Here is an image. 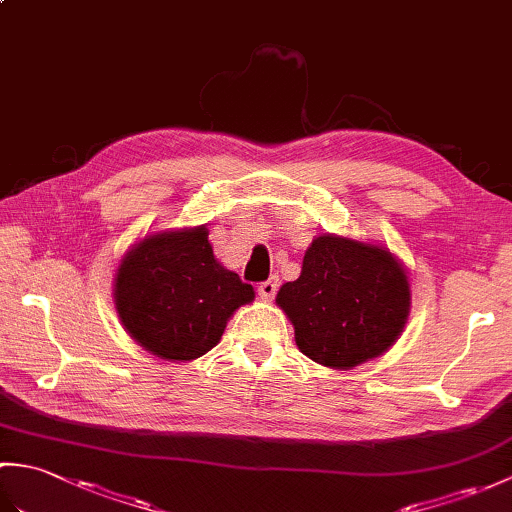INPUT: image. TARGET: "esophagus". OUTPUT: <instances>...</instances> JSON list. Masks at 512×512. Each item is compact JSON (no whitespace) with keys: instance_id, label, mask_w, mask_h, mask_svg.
Returning a JSON list of instances; mask_svg holds the SVG:
<instances>
[{"instance_id":"1","label":"esophagus","mask_w":512,"mask_h":512,"mask_svg":"<svg viewBox=\"0 0 512 512\" xmlns=\"http://www.w3.org/2000/svg\"><path fill=\"white\" fill-rule=\"evenodd\" d=\"M277 288H279V281L273 277V279L264 281V284H259L257 292H259V297H262L264 301H273V297L277 295Z\"/></svg>"}]
</instances>
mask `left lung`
I'll return each instance as SVG.
<instances>
[{
	"instance_id": "8db88e82",
	"label": "left lung",
	"mask_w": 512,
	"mask_h": 512,
	"mask_svg": "<svg viewBox=\"0 0 512 512\" xmlns=\"http://www.w3.org/2000/svg\"><path fill=\"white\" fill-rule=\"evenodd\" d=\"M299 350L330 369H352L398 341L411 310L407 268L389 248L323 233L301 275L277 292Z\"/></svg>"
}]
</instances>
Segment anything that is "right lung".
Returning a JSON list of instances; mask_svg holds the SVG:
<instances>
[{
	"label": "right lung",
	"instance_id": "right-lung-1",
	"mask_svg": "<svg viewBox=\"0 0 512 512\" xmlns=\"http://www.w3.org/2000/svg\"><path fill=\"white\" fill-rule=\"evenodd\" d=\"M253 299V286L217 262L206 224L140 237L114 273L125 332L162 361L211 352L235 310Z\"/></svg>",
	"mask_w": 512,
	"mask_h": 512
}]
</instances>
